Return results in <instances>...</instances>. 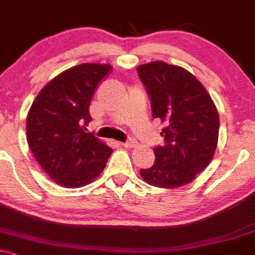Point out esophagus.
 I'll use <instances>...</instances> for the list:
<instances>
[{"label": "esophagus", "instance_id": "34e87169", "mask_svg": "<svg viewBox=\"0 0 255 255\" xmlns=\"http://www.w3.org/2000/svg\"><path fill=\"white\" fill-rule=\"evenodd\" d=\"M136 143H137V142H136V139L128 138L127 142H124V143H122V146H123V147H133Z\"/></svg>", "mask_w": 255, "mask_h": 255}]
</instances>
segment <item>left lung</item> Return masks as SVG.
<instances>
[{
    "label": "left lung",
    "mask_w": 255,
    "mask_h": 255,
    "mask_svg": "<svg viewBox=\"0 0 255 255\" xmlns=\"http://www.w3.org/2000/svg\"><path fill=\"white\" fill-rule=\"evenodd\" d=\"M152 105V116L164 123V146L155 147L154 164L141 169L148 185L177 188L192 182L213 159L219 136V114L204 86L188 70L164 62L137 68Z\"/></svg>",
    "instance_id": "1"
}]
</instances>
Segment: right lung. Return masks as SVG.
<instances>
[{"label": "right lung", "mask_w": 255, "mask_h": 255, "mask_svg": "<svg viewBox=\"0 0 255 255\" xmlns=\"http://www.w3.org/2000/svg\"><path fill=\"white\" fill-rule=\"evenodd\" d=\"M112 65L85 63L46 85L26 118V139L41 168L67 188L89 185L103 171L113 149L92 133L90 103Z\"/></svg>", "instance_id": "add662e5"}]
</instances>
